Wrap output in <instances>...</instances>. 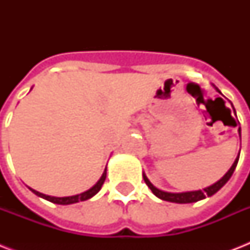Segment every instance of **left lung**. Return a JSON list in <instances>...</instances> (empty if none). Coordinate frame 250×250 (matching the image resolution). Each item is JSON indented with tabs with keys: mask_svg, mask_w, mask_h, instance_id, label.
<instances>
[{
	"mask_svg": "<svg viewBox=\"0 0 250 250\" xmlns=\"http://www.w3.org/2000/svg\"><path fill=\"white\" fill-rule=\"evenodd\" d=\"M213 86L215 88V89H217V92H219V93H221V90L218 89L217 86L215 85H213ZM239 135H240V137H241V129L240 128H239ZM239 156H240V153H239ZM239 156L236 157V160H235V162L232 164V166L229 167V170L227 171V172H226V174L223 175V176H222V178L219 179L217 183H214V184H211V186L206 187V188H204V189L189 190V192H180V193H174V192H165V190L158 189L157 187L153 186L152 183L149 182V179L146 178V175H145L144 172H143V178H144V182L146 183V186L150 188V190H152L153 193L156 194L158 198H161V200H164V201L175 202V204H190V202H197V201H200V200H204V198L210 197V196H213L214 193H217L218 190L221 189L222 187L225 186L226 183L229 182V178L232 176L233 171H235V168H236V166H237V162H239Z\"/></svg>",
	"mask_w": 250,
	"mask_h": 250,
	"instance_id": "1",
	"label": "left lung"
}]
</instances>
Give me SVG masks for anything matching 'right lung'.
Instances as JSON below:
<instances>
[{"mask_svg":"<svg viewBox=\"0 0 250 250\" xmlns=\"http://www.w3.org/2000/svg\"><path fill=\"white\" fill-rule=\"evenodd\" d=\"M106 179V168L104 171V174L100 178L96 184H94L92 188H89L88 190L83 192V193H79V194H75V196H67V197H54V196H48V194H44V193H40V192H37V190L32 189V188H29V189L32 190L33 193L39 196L41 198H45V200H48V201L53 202V204H58V205H71V204H76V202L79 201H85V200H89L94 196V194L98 193V190L101 189L102 184L105 182Z\"/></svg>","mask_w":250,"mask_h":250,"instance_id":"1","label":"right lung"}]
</instances>
